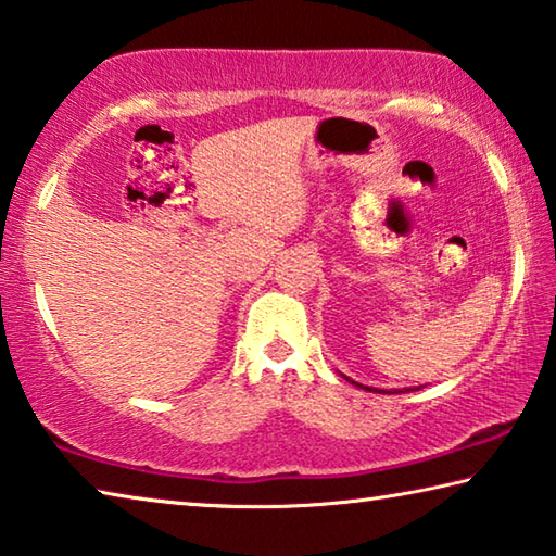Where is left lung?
I'll return each mask as SVG.
<instances>
[{
	"mask_svg": "<svg viewBox=\"0 0 556 556\" xmlns=\"http://www.w3.org/2000/svg\"><path fill=\"white\" fill-rule=\"evenodd\" d=\"M339 376H342V378H346V381L349 383H352V386H356V388H366V391H371V393H391V391H381V388H371V386H362V383H356V381H352V378H349V376H344V374H339ZM395 393H407V388H403V391H401V388H397V391Z\"/></svg>",
	"mask_w": 556,
	"mask_h": 556,
	"instance_id": "8db88e82",
	"label": "left lung"
}]
</instances>
